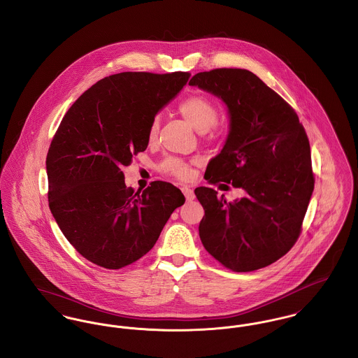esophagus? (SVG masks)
<instances>
[{
  "mask_svg": "<svg viewBox=\"0 0 358 358\" xmlns=\"http://www.w3.org/2000/svg\"><path fill=\"white\" fill-rule=\"evenodd\" d=\"M181 191L184 193V196H185V199L188 200V201H191L194 199V193H193L192 189L189 188V187H187V185H184L182 188H181Z\"/></svg>",
  "mask_w": 358,
  "mask_h": 358,
  "instance_id": "esophagus-1",
  "label": "esophagus"
}]
</instances>
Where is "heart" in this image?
I'll list each match as a JSON object with an SVG mask.
<instances>
[{"mask_svg": "<svg viewBox=\"0 0 358 358\" xmlns=\"http://www.w3.org/2000/svg\"><path fill=\"white\" fill-rule=\"evenodd\" d=\"M178 110L181 115L192 125L197 132H207L210 131L218 121L220 110L218 106L211 101L208 96L201 94H194L188 98H185L180 106ZM159 128V118L155 117L150 127H148V141H154L158 134ZM161 169L173 174L178 178H188L191 174V167L181 159L177 158H169L161 165Z\"/></svg>", "mask_w": 358, "mask_h": 358, "instance_id": "heart-1", "label": "heart"}]
</instances>
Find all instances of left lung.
I'll use <instances>...</instances> for the list:
<instances>
[{"label": "left lung", "mask_w": 358, "mask_h": 358, "mask_svg": "<svg viewBox=\"0 0 358 358\" xmlns=\"http://www.w3.org/2000/svg\"><path fill=\"white\" fill-rule=\"evenodd\" d=\"M189 85L222 99L230 118L224 145L204 178L245 192L226 201L213 188L194 189L204 208L200 240L236 273L267 267L296 244L313 192L305 129L292 106L247 69L200 72Z\"/></svg>", "instance_id": "8db88e82"}]
</instances>
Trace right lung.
Segmentation results:
<instances>
[{"instance_id": "1", "label": "right lung", "mask_w": 358, "mask_h": 358, "mask_svg": "<svg viewBox=\"0 0 358 358\" xmlns=\"http://www.w3.org/2000/svg\"><path fill=\"white\" fill-rule=\"evenodd\" d=\"M188 72H122L88 88L64 115L46 170L49 207L62 234L96 266L118 270L155 245L185 201L170 182L127 188L122 173L148 145L157 113L187 84Z\"/></svg>"}]
</instances>
